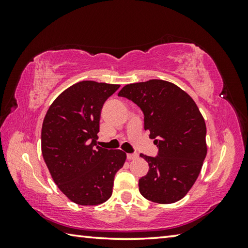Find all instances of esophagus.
Returning <instances> with one entry per match:
<instances>
[{
	"label": "esophagus",
	"instance_id": "1",
	"mask_svg": "<svg viewBox=\"0 0 248 248\" xmlns=\"http://www.w3.org/2000/svg\"><path fill=\"white\" fill-rule=\"evenodd\" d=\"M138 157V154L136 153H128L127 154V158L129 159V161H131V159H136Z\"/></svg>",
	"mask_w": 248,
	"mask_h": 248
}]
</instances>
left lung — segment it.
Returning <instances> with one entry per match:
<instances>
[{
	"label": "left lung",
	"instance_id": "obj_1",
	"mask_svg": "<svg viewBox=\"0 0 248 248\" xmlns=\"http://www.w3.org/2000/svg\"><path fill=\"white\" fill-rule=\"evenodd\" d=\"M118 96L131 100L144 115V129L158 148L155 157L140 154L149 163L139 179V190L156 203L184 198L198 178L207 155L205 123L186 92L163 79L128 84Z\"/></svg>",
	"mask_w": 248,
	"mask_h": 248
}]
</instances>
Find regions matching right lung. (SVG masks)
<instances>
[{"instance_id": "1", "label": "right lung", "mask_w": 248, "mask_h": 248, "mask_svg": "<svg viewBox=\"0 0 248 248\" xmlns=\"http://www.w3.org/2000/svg\"><path fill=\"white\" fill-rule=\"evenodd\" d=\"M118 84L82 81L54 99L41 129V152L59 189L81 205H96L112 194L127 155L97 145L103 105Z\"/></svg>"}]
</instances>
